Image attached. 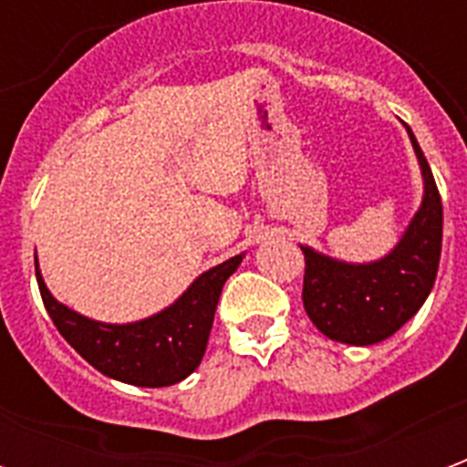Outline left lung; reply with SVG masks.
<instances>
[{
	"mask_svg": "<svg viewBox=\"0 0 467 467\" xmlns=\"http://www.w3.org/2000/svg\"><path fill=\"white\" fill-rule=\"evenodd\" d=\"M420 162L425 194L420 210L395 244L378 263L348 265L313 247L305 254L303 305L315 327L330 340L375 345L398 333L431 295L442 247V202L431 164L410 132Z\"/></svg>",
	"mask_w": 467,
	"mask_h": 467,
	"instance_id": "left-lung-1",
	"label": "left lung"
}]
</instances>
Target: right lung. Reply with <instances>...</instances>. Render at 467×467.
Wrapping results in <instances>:
<instances>
[{
    "mask_svg": "<svg viewBox=\"0 0 467 467\" xmlns=\"http://www.w3.org/2000/svg\"><path fill=\"white\" fill-rule=\"evenodd\" d=\"M240 263L243 254L224 260L200 275L167 310L130 325L97 323L69 310L49 295L36 257L35 273L52 323L92 368L140 388H167L184 380L202 360L223 285Z\"/></svg>",
    "mask_w": 467,
    "mask_h": 467,
    "instance_id": "obj_1",
    "label": "right lung"
}]
</instances>
